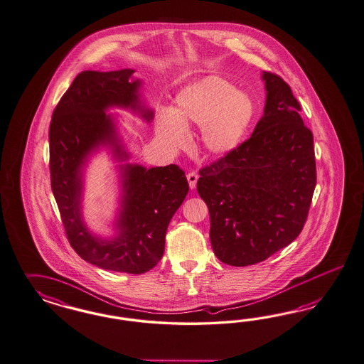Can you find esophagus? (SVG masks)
I'll use <instances>...</instances> for the list:
<instances>
[{"label":"esophagus","mask_w":364,"mask_h":364,"mask_svg":"<svg viewBox=\"0 0 364 364\" xmlns=\"http://www.w3.org/2000/svg\"><path fill=\"white\" fill-rule=\"evenodd\" d=\"M188 178V184H189V188L191 189H193V188L196 187V183H198V175L196 172H189L187 175Z\"/></svg>","instance_id":"esophagus-1"}]
</instances>
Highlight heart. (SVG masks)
<instances>
[{"instance_id": "1", "label": "heart", "mask_w": 364, "mask_h": 364, "mask_svg": "<svg viewBox=\"0 0 364 364\" xmlns=\"http://www.w3.org/2000/svg\"><path fill=\"white\" fill-rule=\"evenodd\" d=\"M254 117V105L224 78L210 76L177 93L171 112L157 117L156 132L171 148H181L187 129L201 128L203 149L213 157L231 154L240 144Z\"/></svg>"}]
</instances>
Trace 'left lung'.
Returning <instances> with one entry per match:
<instances>
[{
    "label": "left lung",
    "instance_id": "8db88e82",
    "mask_svg": "<svg viewBox=\"0 0 364 364\" xmlns=\"http://www.w3.org/2000/svg\"><path fill=\"white\" fill-rule=\"evenodd\" d=\"M264 114L252 136L198 173L213 252L225 264H256L294 242L316 186L314 136L280 76L263 72Z\"/></svg>",
    "mask_w": 364,
    "mask_h": 364
}]
</instances>
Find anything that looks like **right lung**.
Returning <instances> with one entry per match:
<instances>
[{
  "instance_id": "obj_1",
  "label": "right lung",
  "mask_w": 364,
  "mask_h": 364,
  "mask_svg": "<svg viewBox=\"0 0 364 364\" xmlns=\"http://www.w3.org/2000/svg\"><path fill=\"white\" fill-rule=\"evenodd\" d=\"M133 72L78 73L53 110L49 168L66 237L76 254L100 268L137 275L152 269L163 257L168 224L189 189L184 171L175 164L151 169L122 166L119 235L112 240L93 236L81 219L82 166L88 154L100 145H109L116 157L128 159L105 109L113 105L131 108L145 120L152 119L154 112L140 102V81L131 80Z\"/></svg>"
}]
</instances>
